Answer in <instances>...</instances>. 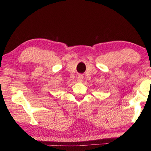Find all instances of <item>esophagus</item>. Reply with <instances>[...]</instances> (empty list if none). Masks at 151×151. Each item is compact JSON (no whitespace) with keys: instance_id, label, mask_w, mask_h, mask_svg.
Returning a JSON list of instances; mask_svg holds the SVG:
<instances>
[{"instance_id":"esophagus-1","label":"esophagus","mask_w":151,"mask_h":151,"mask_svg":"<svg viewBox=\"0 0 151 151\" xmlns=\"http://www.w3.org/2000/svg\"><path fill=\"white\" fill-rule=\"evenodd\" d=\"M83 76L82 75H78V76H77V81L78 82H79V83H81L82 81H83Z\"/></svg>"}]
</instances>
